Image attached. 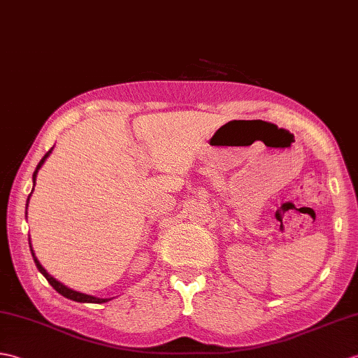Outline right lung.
I'll use <instances>...</instances> for the list:
<instances>
[{"label":"right lung","instance_id":"add662e5","mask_svg":"<svg viewBox=\"0 0 358 358\" xmlns=\"http://www.w3.org/2000/svg\"><path fill=\"white\" fill-rule=\"evenodd\" d=\"M53 149V148H52ZM52 149H50V151L43 157V159H41V162L38 163V166H36V169H35V172H33V187H35V181H36V173H38V171H39V168L41 166L44 164V162H45V159L47 157L50 155V152H52ZM31 195V194H30ZM30 195H29V198H30ZM29 198H27V206H29ZM31 250V248H30ZM31 255H33V261H35V264H36V267H38V270L44 274L45 276V279L48 280V284L52 285L57 293L59 294H62L64 297H66V299H71V301H76V302H87V303H102V302H108L110 301V299H99V297H94V296H90V294H84V293H78V292H73V289H70L69 287H65V285H62L61 282H57L55 278H52L50 276V274L45 271V268L43 267V265L39 264V261L36 259L35 257V253H33V250H31Z\"/></svg>","mask_w":358,"mask_h":358}]
</instances>
